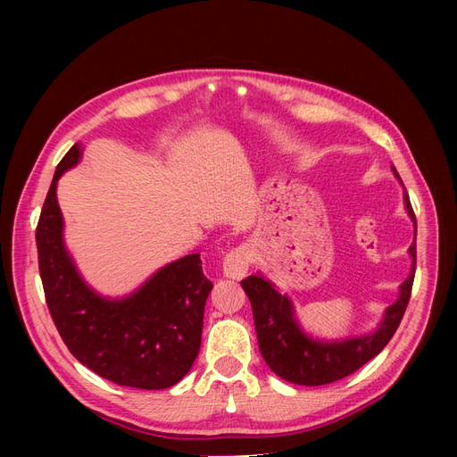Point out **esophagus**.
I'll return each instance as SVG.
<instances>
[{"instance_id": "34e87169", "label": "esophagus", "mask_w": 457, "mask_h": 457, "mask_svg": "<svg viewBox=\"0 0 457 457\" xmlns=\"http://www.w3.org/2000/svg\"><path fill=\"white\" fill-rule=\"evenodd\" d=\"M250 262H252V255L245 245L234 247V250L227 253V257L223 259V274L227 278L240 280L245 276L247 269H250Z\"/></svg>"}]
</instances>
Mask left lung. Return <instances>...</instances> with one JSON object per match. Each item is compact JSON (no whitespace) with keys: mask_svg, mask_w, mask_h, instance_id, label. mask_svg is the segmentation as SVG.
<instances>
[{"mask_svg":"<svg viewBox=\"0 0 457 457\" xmlns=\"http://www.w3.org/2000/svg\"><path fill=\"white\" fill-rule=\"evenodd\" d=\"M393 173L400 181L395 168ZM404 207L416 227V215H413L406 188ZM413 234H418V227ZM408 253L411 257L408 278L400 284L398 299L391 307H386L376 331L341 341L314 339L305 334L297 322L292 299L278 292L262 274H252L244 278L242 287L253 309L259 351L269 368L289 383L316 386L347 378L373 356H378L395 336L408 307L413 274H416V242H411Z\"/></svg>","mask_w":457,"mask_h":457,"instance_id":"left-lung-1","label":"left lung"}]
</instances>
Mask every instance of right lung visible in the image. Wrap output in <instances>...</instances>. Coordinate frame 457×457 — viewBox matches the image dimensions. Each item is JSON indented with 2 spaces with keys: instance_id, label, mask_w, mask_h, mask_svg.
Masks as SVG:
<instances>
[{
  "instance_id": "obj_1",
  "label": "right lung",
  "mask_w": 457,
  "mask_h": 457,
  "mask_svg": "<svg viewBox=\"0 0 457 457\" xmlns=\"http://www.w3.org/2000/svg\"><path fill=\"white\" fill-rule=\"evenodd\" d=\"M79 158L81 146L74 145L57 165L36 228L51 318L68 351L101 378L135 389H168L196 361L213 284L200 253H190L158 269L126 297H103L87 286L64 245L57 202L59 179Z\"/></svg>"
}]
</instances>
